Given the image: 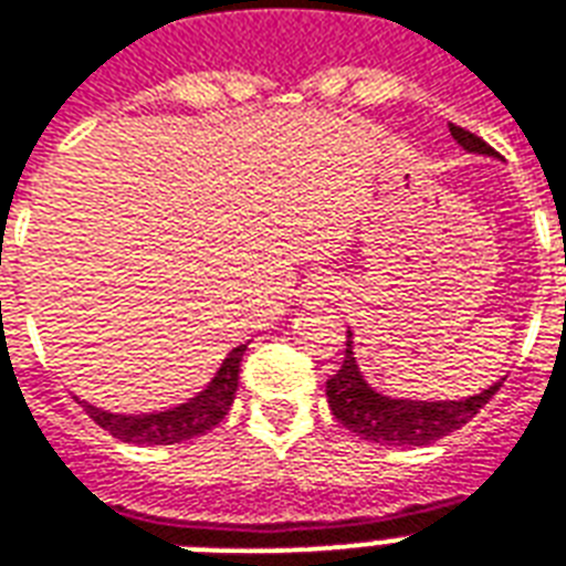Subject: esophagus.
<instances>
[{
    "label": "esophagus",
    "mask_w": 566,
    "mask_h": 566,
    "mask_svg": "<svg viewBox=\"0 0 566 566\" xmlns=\"http://www.w3.org/2000/svg\"><path fill=\"white\" fill-rule=\"evenodd\" d=\"M335 293H338L335 282H326V279H323V282H314L308 291L302 293V305H305V308H317V305H323L326 300H332Z\"/></svg>",
    "instance_id": "34e87169"
}]
</instances>
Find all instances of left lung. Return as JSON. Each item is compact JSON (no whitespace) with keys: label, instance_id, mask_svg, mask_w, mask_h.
<instances>
[{"label":"left lung","instance_id":"8db88e82","mask_svg":"<svg viewBox=\"0 0 566 566\" xmlns=\"http://www.w3.org/2000/svg\"><path fill=\"white\" fill-rule=\"evenodd\" d=\"M451 136L469 154H484L495 157V150L474 133L451 124ZM504 379V377H502ZM502 382L486 386L478 395L460 400H416V398H391L370 386L361 377L353 353V332L347 329V350L340 370L326 382V398H329L332 416L347 427L356 437L379 442V446L395 448H418L430 446L437 439L454 433L490 403Z\"/></svg>","mask_w":566,"mask_h":566}]
</instances>
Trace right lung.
Listing matches in <instances>:
<instances>
[{
	"label": "right lung",
	"mask_w": 566,
	"mask_h": 566,
	"mask_svg": "<svg viewBox=\"0 0 566 566\" xmlns=\"http://www.w3.org/2000/svg\"><path fill=\"white\" fill-rule=\"evenodd\" d=\"M249 344H240L228 353L213 379L207 382L198 395L178 403V407L159 409V412H139V416H124V412H109V409L92 407L88 400H80L85 412L109 430L112 437L133 446H178L187 439L205 437L207 430H213L228 409L234 403L237 379H240V361Z\"/></svg>",
	"instance_id": "obj_1"
}]
</instances>
